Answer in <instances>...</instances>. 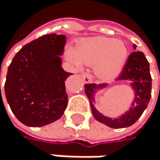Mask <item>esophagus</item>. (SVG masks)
Segmentation results:
<instances>
[{"label": "esophagus", "instance_id": "esophagus-1", "mask_svg": "<svg viewBox=\"0 0 160 160\" xmlns=\"http://www.w3.org/2000/svg\"><path fill=\"white\" fill-rule=\"evenodd\" d=\"M82 78H83V81H84L85 83H90V82H92V78H91V76H90L89 74H87V73L82 74Z\"/></svg>", "mask_w": 160, "mask_h": 160}]
</instances>
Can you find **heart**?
<instances>
[{
	"mask_svg": "<svg viewBox=\"0 0 160 160\" xmlns=\"http://www.w3.org/2000/svg\"><path fill=\"white\" fill-rule=\"evenodd\" d=\"M66 56L77 68H82V64L94 65V73L98 78L109 79L123 69L128 58V48L121 40L94 37L81 41L75 50L67 51Z\"/></svg>",
	"mask_w": 160,
	"mask_h": 160,
	"instance_id": "b5f03b06",
	"label": "heart"
}]
</instances>
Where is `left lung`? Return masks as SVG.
Segmentation results:
<instances>
[{"instance_id": "obj_1", "label": "left lung", "mask_w": 160, "mask_h": 160, "mask_svg": "<svg viewBox=\"0 0 160 160\" xmlns=\"http://www.w3.org/2000/svg\"><path fill=\"white\" fill-rule=\"evenodd\" d=\"M134 50L136 45H133ZM119 81H128L132 82L134 90V100L131 108L118 118H109L100 113L94 107L96 91L107 86L106 83H86L85 94L90 101L93 116L99 122L113 128H122L133 125L147 108L152 93V78L150 74V64L142 52L135 51L130 54L124 69L118 77Z\"/></svg>"}]
</instances>
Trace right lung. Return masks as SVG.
<instances>
[{
    "instance_id": "obj_1",
    "label": "right lung",
    "mask_w": 160,
    "mask_h": 160,
    "mask_svg": "<svg viewBox=\"0 0 160 160\" xmlns=\"http://www.w3.org/2000/svg\"><path fill=\"white\" fill-rule=\"evenodd\" d=\"M66 36L46 34L25 45L8 66L5 98L21 123L43 127L59 119L68 104L61 67ZM1 93V86H0Z\"/></svg>"
}]
</instances>
